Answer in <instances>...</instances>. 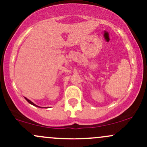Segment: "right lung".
<instances>
[{"label": "right lung", "instance_id": "add662e5", "mask_svg": "<svg viewBox=\"0 0 147 147\" xmlns=\"http://www.w3.org/2000/svg\"><path fill=\"white\" fill-rule=\"evenodd\" d=\"M25 100H27V102H28L29 103V104H31V105H34V106H35V107H38V106H37V105H35V104H34V102H32V101H31V100H29V99H27V98H25Z\"/></svg>", "mask_w": 147, "mask_h": 147}]
</instances>
